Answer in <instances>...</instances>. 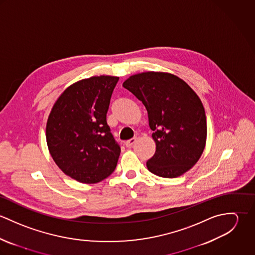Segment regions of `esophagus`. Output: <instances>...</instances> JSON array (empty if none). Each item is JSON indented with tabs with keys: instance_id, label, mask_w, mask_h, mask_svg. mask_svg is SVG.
Instances as JSON below:
<instances>
[{
	"instance_id": "34e87169",
	"label": "esophagus",
	"mask_w": 255,
	"mask_h": 255,
	"mask_svg": "<svg viewBox=\"0 0 255 255\" xmlns=\"http://www.w3.org/2000/svg\"><path fill=\"white\" fill-rule=\"evenodd\" d=\"M135 141H136V138H135V137H134V138H131V139L126 141V142H125V145L127 146V147H128V148H130L131 146L135 143Z\"/></svg>"
}]
</instances>
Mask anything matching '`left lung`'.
<instances>
[{
	"label": "left lung",
	"instance_id": "1",
	"mask_svg": "<svg viewBox=\"0 0 255 255\" xmlns=\"http://www.w3.org/2000/svg\"><path fill=\"white\" fill-rule=\"evenodd\" d=\"M123 86L145 106L156 151L147 163L154 175L173 179L199 160L206 142L207 125L196 93L171 73H138Z\"/></svg>",
	"mask_w": 255,
	"mask_h": 255
}]
</instances>
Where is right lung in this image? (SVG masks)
<instances>
[{"instance_id":"obj_1","label":"right lung","mask_w":255,"mask_h":255,"mask_svg":"<svg viewBox=\"0 0 255 255\" xmlns=\"http://www.w3.org/2000/svg\"><path fill=\"white\" fill-rule=\"evenodd\" d=\"M119 77L92 76L77 81L51 111L46 139L58 167L83 183L101 182L115 171L120 144L107 124L110 100Z\"/></svg>"}]
</instances>
